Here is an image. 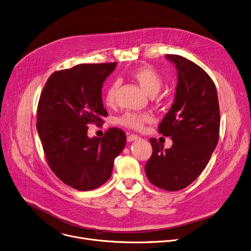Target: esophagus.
I'll use <instances>...</instances> for the list:
<instances>
[{
  "mask_svg": "<svg viewBox=\"0 0 251 251\" xmlns=\"http://www.w3.org/2000/svg\"><path fill=\"white\" fill-rule=\"evenodd\" d=\"M139 139V137L137 135H134V134H131V135H128L127 136V141L128 142H132V141H136V140H138Z\"/></svg>",
  "mask_w": 251,
  "mask_h": 251,
  "instance_id": "1",
  "label": "esophagus"
}]
</instances>
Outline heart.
<instances>
[{"instance_id": "obj_1", "label": "heart", "mask_w": 251, "mask_h": 251, "mask_svg": "<svg viewBox=\"0 0 251 251\" xmlns=\"http://www.w3.org/2000/svg\"><path fill=\"white\" fill-rule=\"evenodd\" d=\"M129 78L137 83L144 92L150 96H156L163 86V79L158 74L156 70L148 66H141L136 68L129 73ZM117 85L113 84L108 88L104 96V102L107 107H113L116 104ZM152 117L147 113H125L119 118L118 122L120 125L133 129L141 130L146 123L151 122Z\"/></svg>"}]
</instances>
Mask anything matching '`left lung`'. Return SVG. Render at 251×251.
<instances>
[{"label": "left lung", "instance_id": "8db88e82", "mask_svg": "<svg viewBox=\"0 0 251 251\" xmlns=\"http://www.w3.org/2000/svg\"><path fill=\"white\" fill-rule=\"evenodd\" d=\"M177 71V87L169 112L158 131L171 137L163 149L155 138L145 165L151 183L167 191L187 187L206 167L219 138L220 112L214 82L201 67L179 55H166Z\"/></svg>", "mask_w": 251, "mask_h": 251}]
</instances>
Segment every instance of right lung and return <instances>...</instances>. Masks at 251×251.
<instances>
[{
	"instance_id": "right-lung-1",
	"label": "right lung",
	"mask_w": 251,
	"mask_h": 251,
	"mask_svg": "<svg viewBox=\"0 0 251 251\" xmlns=\"http://www.w3.org/2000/svg\"><path fill=\"white\" fill-rule=\"evenodd\" d=\"M117 63L81 64L54 72L38 104L37 130L47 162L65 184L93 190L111 177L114 159L124 149L126 135L110 128L101 138L88 137V124H103L102 86Z\"/></svg>"
}]
</instances>
